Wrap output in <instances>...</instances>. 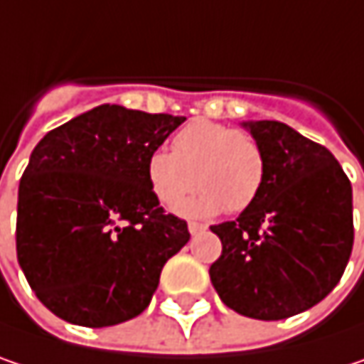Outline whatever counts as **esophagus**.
<instances>
[{
	"instance_id": "esophagus-1",
	"label": "esophagus",
	"mask_w": 364,
	"mask_h": 364,
	"mask_svg": "<svg viewBox=\"0 0 364 364\" xmlns=\"http://www.w3.org/2000/svg\"><path fill=\"white\" fill-rule=\"evenodd\" d=\"M205 230H207V225H203V223H195V221H191V223H188V232H191L193 236L200 234V232H205Z\"/></svg>"
}]
</instances>
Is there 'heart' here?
<instances>
[{"mask_svg": "<svg viewBox=\"0 0 364 364\" xmlns=\"http://www.w3.org/2000/svg\"><path fill=\"white\" fill-rule=\"evenodd\" d=\"M146 182L166 207H176L188 193H200L178 213L207 218L223 209L242 211L265 182V153L259 141L209 119H195L171 139V151L157 149L144 164Z\"/></svg>", "mask_w": 364, "mask_h": 364, "instance_id": "obj_1", "label": "heart"}]
</instances>
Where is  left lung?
Here are the masks:
<instances>
[{"label": "left lung", "instance_id": "1", "mask_svg": "<svg viewBox=\"0 0 364 364\" xmlns=\"http://www.w3.org/2000/svg\"><path fill=\"white\" fill-rule=\"evenodd\" d=\"M265 153L259 196L234 221L211 225L221 257L211 284L232 311L277 321L338 286L354 242L352 186L338 159L275 119L240 124Z\"/></svg>", "mask_w": 364, "mask_h": 364}]
</instances>
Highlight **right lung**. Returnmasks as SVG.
<instances>
[{
    "instance_id": "obj_1",
    "label": "right lung",
    "mask_w": 364,
    "mask_h": 364,
    "mask_svg": "<svg viewBox=\"0 0 364 364\" xmlns=\"http://www.w3.org/2000/svg\"><path fill=\"white\" fill-rule=\"evenodd\" d=\"M186 117L99 105L47 132L18 186L16 252L60 319L109 327L141 315L191 240L164 213L144 164Z\"/></svg>"
}]
</instances>
